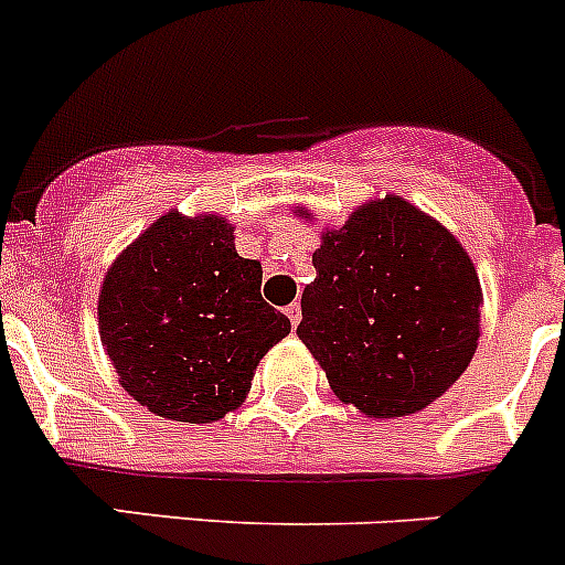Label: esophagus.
Masks as SVG:
<instances>
[{"label": "esophagus", "mask_w": 565, "mask_h": 565, "mask_svg": "<svg viewBox=\"0 0 565 565\" xmlns=\"http://www.w3.org/2000/svg\"><path fill=\"white\" fill-rule=\"evenodd\" d=\"M286 316H288V319H291V327H297L299 319H302V305L291 302V305H288V308H286Z\"/></svg>", "instance_id": "esophagus-1"}]
</instances>
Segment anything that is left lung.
<instances>
[{"mask_svg": "<svg viewBox=\"0 0 565 565\" xmlns=\"http://www.w3.org/2000/svg\"><path fill=\"white\" fill-rule=\"evenodd\" d=\"M308 216V213H302ZM297 335L366 416H411L475 358L480 279L463 246L399 196L363 205L313 252Z\"/></svg>", "mask_w": 565, "mask_h": 565, "instance_id": "8db88e82", "label": "left lung"}]
</instances>
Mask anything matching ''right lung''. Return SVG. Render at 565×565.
Instances as JSON below:
<instances>
[{
  "instance_id": "add662e5",
  "label": "right lung",
  "mask_w": 565,
  "mask_h": 565,
  "mask_svg": "<svg viewBox=\"0 0 565 565\" xmlns=\"http://www.w3.org/2000/svg\"><path fill=\"white\" fill-rule=\"evenodd\" d=\"M260 279L218 216L169 213L127 246L102 282L99 335L130 396L188 424L235 411L263 354L291 332Z\"/></svg>"
}]
</instances>
